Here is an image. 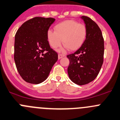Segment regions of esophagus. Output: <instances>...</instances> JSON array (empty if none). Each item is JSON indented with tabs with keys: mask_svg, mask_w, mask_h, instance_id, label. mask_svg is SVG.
Returning a JSON list of instances; mask_svg holds the SVG:
<instances>
[{
	"mask_svg": "<svg viewBox=\"0 0 120 120\" xmlns=\"http://www.w3.org/2000/svg\"><path fill=\"white\" fill-rule=\"evenodd\" d=\"M63 57H64V55H63V54H58V58H59V59H61V58Z\"/></svg>",
	"mask_w": 120,
	"mask_h": 120,
	"instance_id": "obj_1",
	"label": "esophagus"
}]
</instances>
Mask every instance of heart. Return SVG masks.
Masks as SVG:
<instances>
[{
	"mask_svg": "<svg viewBox=\"0 0 120 120\" xmlns=\"http://www.w3.org/2000/svg\"><path fill=\"white\" fill-rule=\"evenodd\" d=\"M54 32L47 31V41L53 49H56L60 46L63 40V49L59 51L69 48L71 50L78 49L84 43L87 36L86 26L73 20L58 23L54 27Z\"/></svg>",
	"mask_w": 120,
	"mask_h": 120,
	"instance_id": "b5f03b06",
	"label": "heart"
}]
</instances>
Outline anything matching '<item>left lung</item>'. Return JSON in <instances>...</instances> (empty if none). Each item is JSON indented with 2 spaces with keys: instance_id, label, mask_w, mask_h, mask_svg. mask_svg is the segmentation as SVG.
<instances>
[{
  "instance_id": "obj_1",
  "label": "left lung",
  "mask_w": 120,
  "mask_h": 120,
  "mask_svg": "<svg viewBox=\"0 0 120 120\" xmlns=\"http://www.w3.org/2000/svg\"><path fill=\"white\" fill-rule=\"evenodd\" d=\"M87 29V36L82 46L73 54L67 55L70 64L67 68L70 79L78 85L93 81L103 63L104 39L98 26L93 20L82 16Z\"/></svg>"
}]
</instances>
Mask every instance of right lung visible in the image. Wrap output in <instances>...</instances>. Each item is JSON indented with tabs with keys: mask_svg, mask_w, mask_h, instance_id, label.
Returning a JSON list of instances; mask_svg holds the SVG:
<instances>
[{
	"mask_svg": "<svg viewBox=\"0 0 120 120\" xmlns=\"http://www.w3.org/2000/svg\"><path fill=\"white\" fill-rule=\"evenodd\" d=\"M55 19L36 17L24 22L15 38L16 68L26 82L38 84L47 79L58 54L50 48L47 32Z\"/></svg>",
	"mask_w": 120,
	"mask_h": 120,
	"instance_id": "1",
	"label": "right lung"
}]
</instances>
